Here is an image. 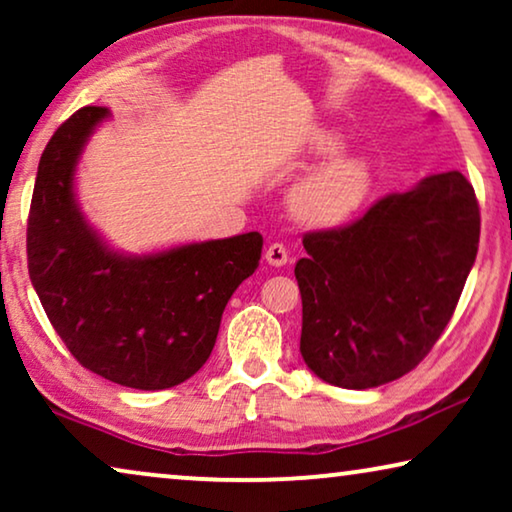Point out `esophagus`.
Instances as JSON below:
<instances>
[{
    "instance_id": "obj_1",
    "label": "esophagus",
    "mask_w": 512,
    "mask_h": 512,
    "mask_svg": "<svg viewBox=\"0 0 512 512\" xmlns=\"http://www.w3.org/2000/svg\"><path fill=\"white\" fill-rule=\"evenodd\" d=\"M265 261L270 265H275V268H282V265L289 263V251H286L284 244H270L268 249H265Z\"/></svg>"
}]
</instances>
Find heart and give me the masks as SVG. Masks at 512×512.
I'll return each instance as SVG.
<instances>
[{"instance_id":"obj_1","label":"heart","mask_w":512,"mask_h":512,"mask_svg":"<svg viewBox=\"0 0 512 512\" xmlns=\"http://www.w3.org/2000/svg\"><path fill=\"white\" fill-rule=\"evenodd\" d=\"M342 139L331 130H317L310 142L312 156H333ZM370 165L361 156L340 153L298 181L291 191V212L312 228H333L359 212L370 193Z\"/></svg>"}]
</instances>
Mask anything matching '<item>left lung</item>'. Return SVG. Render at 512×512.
Segmentation results:
<instances>
[{
	"mask_svg": "<svg viewBox=\"0 0 512 512\" xmlns=\"http://www.w3.org/2000/svg\"><path fill=\"white\" fill-rule=\"evenodd\" d=\"M480 242V207L464 174H431L377 200L361 219L303 237L300 354L342 389L410 373L436 345Z\"/></svg>",
	"mask_w": 512,
	"mask_h": 512,
	"instance_id": "1",
	"label": "left lung"
}]
</instances>
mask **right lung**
<instances>
[{
  "mask_svg": "<svg viewBox=\"0 0 512 512\" xmlns=\"http://www.w3.org/2000/svg\"><path fill=\"white\" fill-rule=\"evenodd\" d=\"M104 118V107L79 109L41 153L27 268L48 321L83 368L130 389H170L205 366L230 296L258 268L263 237L144 256L109 249L74 195L83 146Z\"/></svg>",
  "mask_w": 512,
  "mask_h": 512,
  "instance_id": "obj_1",
  "label": "right lung"
}]
</instances>
